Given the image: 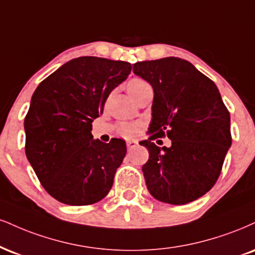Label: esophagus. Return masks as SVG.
<instances>
[{
	"instance_id": "esophagus-1",
	"label": "esophagus",
	"mask_w": 255,
	"mask_h": 255,
	"mask_svg": "<svg viewBox=\"0 0 255 255\" xmlns=\"http://www.w3.org/2000/svg\"><path fill=\"white\" fill-rule=\"evenodd\" d=\"M126 145H127L128 149H131V148H134V147L137 146V142L135 140H127L126 141Z\"/></svg>"
}]
</instances>
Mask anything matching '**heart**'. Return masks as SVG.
<instances>
[{"label": "heart", "instance_id": "b5f03b06", "mask_svg": "<svg viewBox=\"0 0 255 255\" xmlns=\"http://www.w3.org/2000/svg\"><path fill=\"white\" fill-rule=\"evenodd\" d=\"M147 88H151V85H149L145 79L140 77L130 78L127 83V90L133 98H135L141 91H143ZM139 127L140 126L135 124H125L121 126V128H120V133L127 137L134 136L137 131H139Z\"/></svg>", "mask_w": 255, "mask_h": 255}]
</instances>
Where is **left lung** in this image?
Wrapping results in <instances>:
<instances>
[{
  "mask_svg": "<svg viewBox=\"0 0 255 255\" xmlns=\"http://www.w3.org/2000/svg\"><path fill=\"white\" fill-rule=\"evenodd\" d=\"M133 71L152 85L151 136L142 166L147 189L168 204H186L215 185L232 145L231 114L215 83L188 60L167 57L133 64ZM167 136L171 147L152 141Z\"/></svg>",
  "mask_w": 255,
  "mask_h": 255,
  "instance_id": "left-lung-1",
  "label": "left lung"
}]
</instances>
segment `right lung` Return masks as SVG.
Returning a JSON list of instances; mask_svg holds the SVG:
<instances>
[{"label":"right lung","instance_id":"obj_1","mask_svg":"<svg viewBox=\"0 0 255 255\" xmlns=\"http://www.w3.org/2000/svg\"><path fill=\"white\" fill-rule=\"evenodd\" d=\"M130 70L127 61L79 57L35 89L24 118V151L39 182L61 203L94 204L112 189L126 142L94 140L91 130L109 94Z\"/></svg>","mask_w":255,"mask_h":255}]
</instances>
